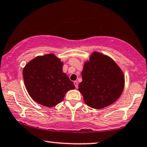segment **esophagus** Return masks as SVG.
<instances>
[{"instance_id":"1","label":"esophagus","mask_w":147,"mask_h":147,"mask_svg":"<svg viewBox=\"0 0 147 147\" xmlns=\"http://www.w3.org/2000/svg\"><path fill=\"white\" fill-rule=\"evenodd\" d=\"M74 85H75V86L76 88H78V82H77V81H74Z\"/></svg>"}]
</instances>
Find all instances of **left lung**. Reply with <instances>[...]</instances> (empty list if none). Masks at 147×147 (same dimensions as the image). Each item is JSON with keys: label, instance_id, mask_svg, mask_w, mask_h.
<instances>
[{"label": "left lung", "instance_id": "8db88e82", "mask_svg": "<svg viewBox=\"0 0 147 147\" xmlns=\"http://www.w3.org/2000/svg\"><path fill=\"white\" fill-rule=\"evenodd\" d=\"M79 91L85 103L94 109L112 105L121 96L125 76L117 63L109 56L94 51L84 63Z\"/></svg>", "mask_w": 147, "mask_h": 147}]
</instances>
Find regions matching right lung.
<instances>
[{
  "label": "right lung",
  "mask_w": 147,
  "mask_h": 147,
  "mask_svg": "<svg viewBox=\"0 0 147 147\" xmlns=\"http://www.w3.org/2000/svg\"><path fill=\"white\" fill-rule=\"evenodd\" d=\"M63 62L54 54L38 56L23 68L25 87L33 100L52 107L61 102L65 94L75 89L73 82L63 72Z\"/></svg>",
  "instance_id": "right-lung-1"
}]
</instances>
